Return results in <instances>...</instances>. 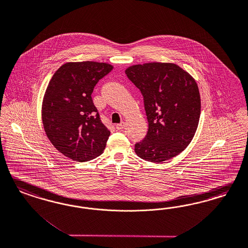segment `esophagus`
<instances>
[{
    "label": "esophagus",
    "instance_id": "obj_1",
    "mask_svg": "<svg viewBox=\"0 0 248 248\" xmlns=\"http://www.w3.org/2000/svg\"><path fill=\"white\" fill-rule=\"evenodd\" d=\"M124 122H121L120 124H117L115 125V127H116L117 130H122V129L124 128Z\"/></svg>",
    "mask_w": 248,
    "mask_h": 248
}]
</instances>
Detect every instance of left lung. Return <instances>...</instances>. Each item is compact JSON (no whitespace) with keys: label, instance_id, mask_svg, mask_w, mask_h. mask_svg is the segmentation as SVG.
<instances>
[{"label":"left lung","instance_id":"obj_1","mask_svg":"<svg viewBox=\"0 0 248 248\" xmlns=\"http://www.w3.org/2000/svg\"><path fill=\"white\" fill-rule=\"evenodd\" d=\"M125 74L143 95L148 121L147 134L135 152L153 163L180 154L194 137L201 115L195 79L174 63L134 65Z\"/></svg>","mask_w":248,"mask_h":248}]
</instances>
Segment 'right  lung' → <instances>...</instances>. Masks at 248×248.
<instances>
[{
    "label": "right lung",
    "mask_w": 248,
    "mask_h": 248,
    "mask_svg": "<svg viewBox=\"0 0 248 248\" xmlns=\"http://www.w3.org/2000/svg\"><path fill=\"white\" fill-rule=\"evenodd\" d=\"M112 66L95 61L68 62L53 75L44 95L46 137L68 158L85 162L102 154L110 131L94 106L92 93Z\"/></svg>",
    "instance_id": "1"
}]
</instances>
